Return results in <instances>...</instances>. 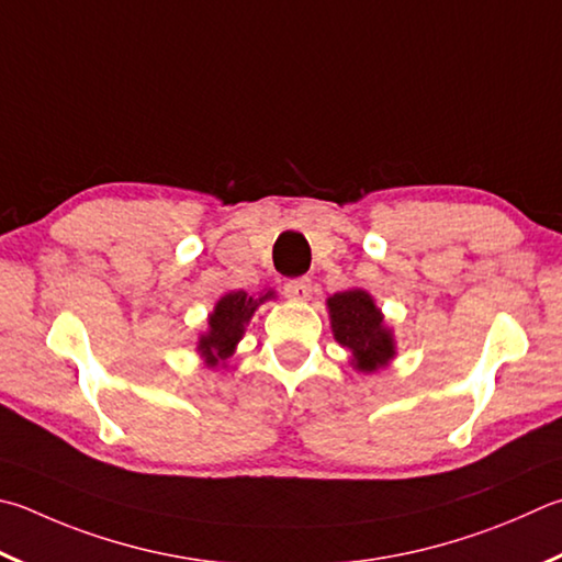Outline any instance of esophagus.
Listing matches in <instances>:
<instances>
[{"label": "esophagus", "instance_id": "1", "mask_svg": "<svg viewBox=\"0 0 562 562\" xmlns=\"http://www.w3.org/2000/svg\"><path fill=\"white\" fill-rule=\"evenodd\" d=\"M282 292L288 294L290 300H297V302H304V300H310V294H312V282L307 280V278H297V280H288L284 282V288H282Z\"/></svg>", "mask_w": 562, "mask_h": 562}]
</instances>
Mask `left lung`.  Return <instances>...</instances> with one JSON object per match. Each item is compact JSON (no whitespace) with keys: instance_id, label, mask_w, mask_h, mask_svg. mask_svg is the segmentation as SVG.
I'll return each instance as SVG.
<instances>
[{"instance_id":"8db88e82","label":"left lung","mask_w":562,"mask_h":562,"mask_svg":"<svg viewBox=\"0 0 562 562\" xmlns=\"http://www.w3.org/2000/svg\"><path fill=\"white\" fill-rule=\"evenodd\" d=\"M326 304L336 341L353 353L356 369L371 373L393 359V336L383 326V314L369 292H336Z\"/></svg>"}]
</instances>
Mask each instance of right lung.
Instances as JSON below:
<instances>
[{
    "instance_id": "obj_1",
    "label": "right lung",
    "mask_w": 562,
    "mask_h": 562,
    "mask_svg": "<svg viewBox=\"0 0 562 562\" xmlns=\"http://www.w3.org/2000/svg\"><path fill=\"white\" fill-rule=\"evenodd\" d=\"M268 297H272V292L262 294L260 300L248 297L246 292H228L226 297L218 300L216 310L209 316L211 329L199 341V351L206 356L209 366H218L221 361L228 359L233 349H236V344L240 341L243 326L248 324L255 307Z\"/></svg>"
}]
</instances>
